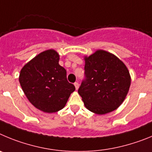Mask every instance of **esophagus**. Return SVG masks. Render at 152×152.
I'll list each match as a JSON object with an SVG mask.
<instances>
[{
  "label": "esophagus",
  "instance_id": "obj_1",
  "mask_svg": "<svg viewBox=\"0 0 152 152\" xmlns=\"http://www.w3.org/2000/svg\"><path fill=\"white\" fill-rule=\"evenodd\" d=\"M74 86H75V88H76V89L77 90L78 88H79V83H76H76H74Z\"/></svg>",
  "mask_w": 152,
  "mask_h": 152
}]
</instances>
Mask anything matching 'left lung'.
Here are the masks:
<instances>
[{
	"mask_svg": "<svg viewBox=\"0 0 152 152\" xmlns=\"http://www.w3.org/2000/svg\"><path fill=\"white\" fill-rule=\"evenodd\" d=\"M84 59L85 79L78 92L85 106L101 115L113 111L129 91V70L118 57L106 50H98Z\"/></svg>",
	"mask_w": 152,
	"mask_h": 152,
	"instance_id": "8db88e82",
	"label": "left lung"
}]
</instances>
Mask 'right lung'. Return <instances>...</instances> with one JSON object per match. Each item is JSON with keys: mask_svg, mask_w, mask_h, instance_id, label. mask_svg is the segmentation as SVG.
I'll list each match as a JSON object with an SVG mask.
<instances>
[{"mask_svg": "<svg viewBox=\"0 0 152 152\" xmlns=\"http://www.w3.org/2000/svg\"><path fill=\"white\" fill-rule=\"evenodd\" d=\"M60 56L53 49L45 50L27 63L19 81L28 100L37 109L54 113L66 105L74 85L66 79V71L59 64Z\"/></svg>", "mask_w": 152, "mask_h": 152, "instance_id": "right-lung-1", "label": "right lung"}]
</instances>
